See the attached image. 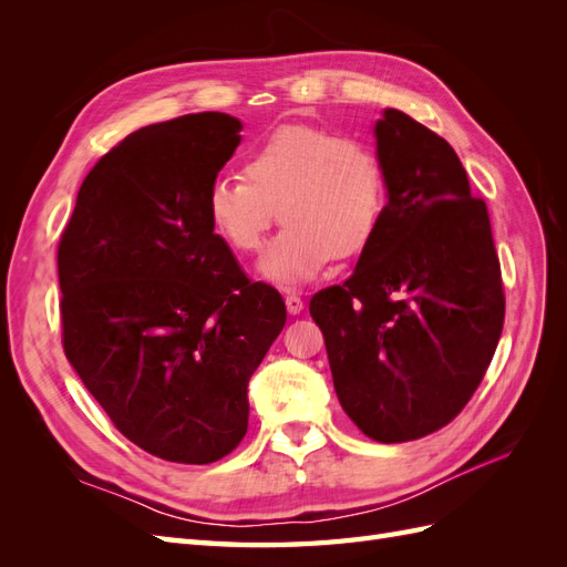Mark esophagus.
I'll use <instances>...</instances> for the list:
<instances>
[{
    "label": "esophagus",
    "mask_w": 567,
    "mask_h": 567,
    "mask_svg": "<svg viewBox=\"0 0 567 567\" xmlns=\"http://www.w3.org/2000/svg\"><path fill=\"white\" fill-rule=\"evenodd\" d=\"M286 310H288L290 317H296L305 310V302L296 293H290V296H286Z\"/></svg>",
    "instance_id": "obj_1"
}]
</instances>
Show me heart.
I'll list each match as a JSON object with an SVG mask.
<instances>
[{
	"label": "heart",
	"instance_id": "obj_1",
	"mask_svg": "<svg viewBox=\"0 0 567 567\" xmlns=\"http://www.w3.org/2000/svg\"><path fill=\"white\" fill-rule=\"evenodd\" d=\"M244 177L217 179L208 192L213 227L238 252L265 246L274 221L286 229L260 262V277L298 288L321 277L333 257L362 252L381 227L385 173L357 140L310 125H290L257 144Z\"/></svg>",
	"mask_w": 567,
	"mask_h": 567
}]
</instances>
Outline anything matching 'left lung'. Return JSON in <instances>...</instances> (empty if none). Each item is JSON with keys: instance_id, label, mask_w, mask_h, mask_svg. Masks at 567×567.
Segmentation results:
<instances>
[{"instance_id": "obj_1", "label": "left lung", "mask_w": 567, "mask_h": 567, "mask_svg": "<svg viewBox=\"0 0 567 567\" xmlns=\"http://www.w3.org/2000/svg\"><path fill=\"white\" fill-rule=\"evenodd\" d=\"M385 210L352 277L310 302L333 388L375 442L447 425L492 362L504 288L485 200L454 148L402 111L375 120Z\"/></svg>"}]
</instances>
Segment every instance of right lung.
Instances as JSON below:
<instances>
[{"label": "right lung", "instance_id": "1", "mask_svg": "<svg viewBox=\"0 0 567 567\" xmlns=\"http://www.w3.org/2000/svg\"><path fill=\"white\" fill-rule=\"evenodd\" d=\"M241 120L182 115L125 136L84 177L59 244L63 350L136 447L213 463L248 431V381L286 323L208 217Z\"/></svg>", "mask_w": 567, "mask_h": 567}]
</instances>
